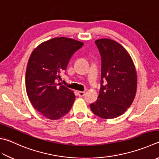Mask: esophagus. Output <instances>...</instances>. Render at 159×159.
I'll list each match as a JSON object with an SVG mask.
<instances>
[{
	"instance_id": "34e87169",
	"label": "esophagus",
	"mask_w": 159,
	"mask_h": 159,
	"mask_svg": "<svg viewBox=\"0 0 159 159\" xmlns=\"http://www.w3.org/2000/svg\"><path fill=\"white\" fill-rule=\"evenodd\" d=\"M77 94H78L80 97H83V96H84V95H85L86 93L83 92V91H78V92H77Z\"/></svg>"
}]
</instances>
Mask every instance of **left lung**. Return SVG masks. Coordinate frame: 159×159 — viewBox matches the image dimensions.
Segmentation results:
<instances>
[{
	"label": "left lung",
	"mask_w": 159,
	"mask_h": 159,
	"mask_svg": "<svg viewBox=\"0 0 159 159\" xmlns=\"http://www.w3.org/2000/svg\"><path fill=\"white\" fill-rule=\"evenodd\" d=\"M95 44L102 59V86L97 101L90 107L101 118H116L126 111L135 98L136 68L126 49L116 41L100 39ZM104 80L105 85H102Z\"/></svg>",
	"instance_id": "left-lung-1"
}]
</instances>
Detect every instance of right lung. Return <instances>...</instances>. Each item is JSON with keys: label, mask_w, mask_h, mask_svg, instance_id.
<instances>
[{"label": "right lung", "mask_w": 159, "mask_h": 159, "mask_svg": "<svg viewBox=\"0 0 159 159\" xmlns=\"http://www.w3.org/2000/svg\"><path fill=\"white\" fill-rule=\"evenodd\" d=\"M83 42L56 37L41 43L30 57L25 73L27 95L34 109L50 120H58L68 113L75 99L73 91L56 80L66 70L72 55Z\"/></svg>", "instance_id": "add662e5"}]
</instances>
